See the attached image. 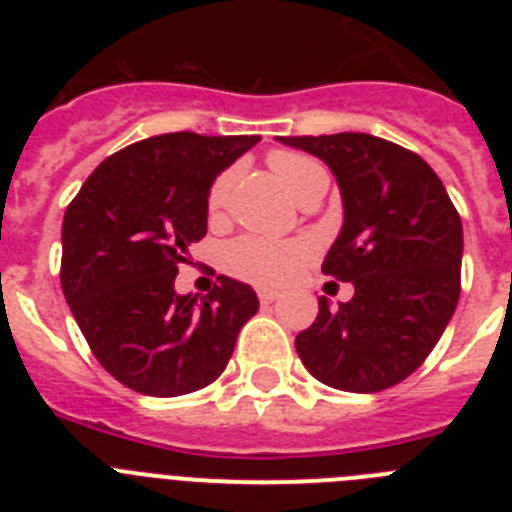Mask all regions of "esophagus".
Masks as SVG:
<instances>
[{
	"instance_id": "esophagus-1",
	"label": "esophagus",
	"mask_w": 512,
	"mask_h": 512,
	"mask_svg": "<svg viewBox=\"0 0 512 512\" xmlns=\"http://www.w3.org/2000/svg\"><path fill=\"white\" fill-rule=\"evenodd\" d=\"M279 292H274V289H259V302L261 305H271V302L277 300Z\"/></svg>"
}]
</instances>
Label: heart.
<instances>
[{
  "label": "heart",
  "instance_id": "obj_1",
  "mask_svg": "<svg viewBox=\"0 0 512 512\" xmlns=\"http://www.w3.org/2000/svg\"><path fill=\"white\" fill-rule=\"evenodd\" d=\"M269 169L274 171L279 182L284 184L297 202L318 184H328V171L315 161L297 151H271ZM233 171H223L207 192V212L217 215L228 202ZM312 243L307 241H269V238H238L223 251V264L233 277L246 282L264 284V287H279L289 282L297 271L312 259Z\"/></svg>",
  "mask_w": 512,
  "mask_h": 512
}]
</instances>
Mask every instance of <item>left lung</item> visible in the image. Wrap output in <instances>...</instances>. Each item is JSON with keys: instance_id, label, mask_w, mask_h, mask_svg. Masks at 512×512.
<instances>
[{"instance_id": "obj_1", "label": "left lung", "mask_w": 512, "mask_h": 512, "mask_svg": "<svg viewBox=\"0 0 512 512\" xmlns=\"http://www.w3.org/2000/svg\"><path fill=\"white\" fill-rule=\"evenodd\" d=\"M287 146L323 158L343 197V228L323 261L354 284L338 310L295 338L315 379L343 392H382L428 359L461 292V217L418 153L366 133L287 135ZM333 284V282H330Z\"/></svg>"}]
</instances>
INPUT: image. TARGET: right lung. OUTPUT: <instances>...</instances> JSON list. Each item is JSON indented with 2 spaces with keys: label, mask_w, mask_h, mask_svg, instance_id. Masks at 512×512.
I'll use <instances>...</instances> for the list:
<instances>
[{
  "label": "right lung",
  "mask_w": 512,
  "mask_h": 512,
  "mask_svg": "<svg viewBox=\"0 0 512 512\" xmlns=\"http://www.w3.org/2000/svg\"><path fill=\"white\" fill-rule=\"evenodd\" d=\"M259 135L166 133L104 158L66 207L61 287L99 364L130 390L176 397L225 372L259 310L248 284L217 277L202 302L174 279L207 233L215 176Z\"/></svg>",
  "instance_id": "obj_1"
}]
</instances>
